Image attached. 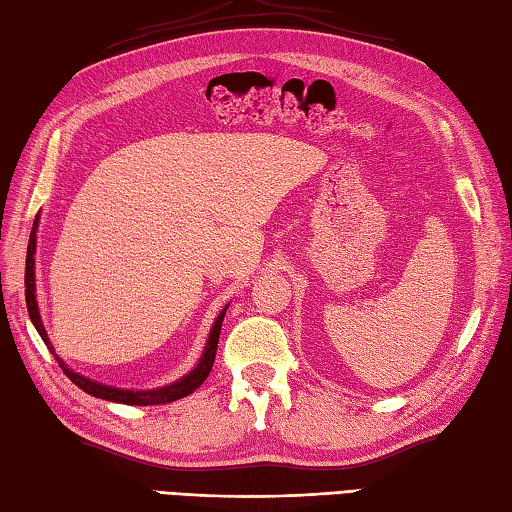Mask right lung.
Listing matches in <instances>:
<instances>
[{
    "instance_id": "right-lung-1",
    "label": "right lung",
    "mask_w": 512,
    "mask_h": 512,
    "mask_svg": "<svg viewBox=\"0 0 512 512\" xmlns=\"http://www.w3.org/2000/svg\"><path fill=\"white\" fill-rule=\"evenodd\" d=\"M37 226H39V215L35 217V224H32L30 231V239H28V255H26V306H28V314L30 321L35 325V330L39 332V336L43 339V343L48 345V350L54 354V347L50 343V336L43 328L41 314H39V306H37V286H35V253H37ZM228 306H224V310L217 314V319L213 323V328L209 332V339H206L204 352L200 356L198 365H195L189 374H184L182 378H178L176 383L165 385V387H156V389H121V387H112L99 383V380H92L88 376H83L79 372H74L68 365H65L61 358L54 354L57 358L63 374L68 376L76 387H81L85 394H90L94 398H103L110 402H121V405H165V402H173L180 400L184 396L193 394L198 389L206 376L211 374V367L215 361V352H217V341H220V330H222V321L226 314Z\"/></svg>"
}]
</instances>
